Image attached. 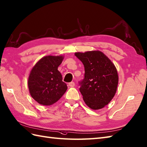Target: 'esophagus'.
I'll return each mask as SVG.
<instances>
[{
    "label": "esophagus",
    "instance_id": "obj_1",
    "mask_svg": "<svg viewBox=\"0 0 147 147\" xmlns=\"http://www.w3.org/2000/svg\"><path fill=\"white\" fill-rule=\"evenodd\" d=\"M69 86H70V87H74V85H75V83H74V82H70V83H69Z\"/></svg>",
    "mask_w": 147,
    "mask_h": 147
}]
</instances>
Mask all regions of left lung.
Listing matches in <instances>:
<instances>
[{
    "instance_id": "1",
    "label": "left lung",
    "mask_w": 147,
    "mask_h": 147,
    "mask_svg": "<svg viewBox=\"0 0 147 147\" xmlns=\"http://www.w3.org/2000/svg\"><path fill=\"white\" fill-rule=\"evenodd\" d=\"M84 67V77L79 82L85 103L93 110L107 105L117 91L118 76L111 61L99 51L76 53Z\"/></svg>"
}]
</instances>
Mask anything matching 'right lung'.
<instances>
[{
  "label": "right lung",
  "mask_w": 147,
  "mask_h": 147,
  "mask_svg": "<svg viewBox=\"0 0 147 147\" xmlns=\"http://www.w3.org/2000/svg\"><path fill=\"white\" fill-rule=\"evenodd\" d=\"M63 56L42 57L33 67L28 80L30 94L37 103L49 106L55 103L67 90V84L57 70Z\"/></svg>",
  "instance_id": "right-lung-1"
}]
</instances>
